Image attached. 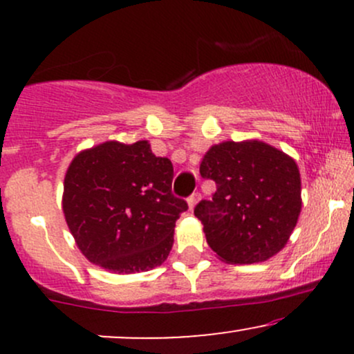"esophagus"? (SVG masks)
<instances>
[{"mask_svg": "<svg viewBox=\"0 0 354 354\" xmlns=\"http://www.w3.org/2000/svg\"><path fill=\"white\" fill-rule=\"evenodd\" d=\"M201 200V194L200 193H193L191 194V196L188 198V206H189V209H193L194 206L198 205V201Z\"/></svg>", "mask_w": 354, "mask_h": 354, "instance_id": "obj_1", "label": "esophagus"}]
</instances>
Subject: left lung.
Wrapping results in <instances>:
<instances>
[{
  "mask_svg": "<svg viewBox=\"0 0 354 354\" xmlns=\"http://www.w3.org/2000/svg\"><path fill=\"white\" fill-rule=\"evenodd\" d=\"M216 183L213 200L194 208L206 241L221 261L253 265L286 246L301 213L296 161L258 140L211 146L200 165Z\"/></svg>",
  "mask_w": 354,
  "mask_h": 354,
  "instance_id": "1",
  "label": "left lung"
}]
</instances>
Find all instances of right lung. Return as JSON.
<instances>
[{"mask_svg": "<svg viewBox=\"0 0 354 354\" xmlns=\"http://www.w3.org/2000/svg\"><path fill=\"white\" fill-rule=\"evenodd\" d=\"M173 165L146 140L83 149L68 166L63 213L88 261L118 274L163 265L176 219L188 209L173 196Z\"/></svg>", "mask_w": 354, "mask_h": 354, "instance_id": "obj_1", "label": "right lung"}]
</instances>
